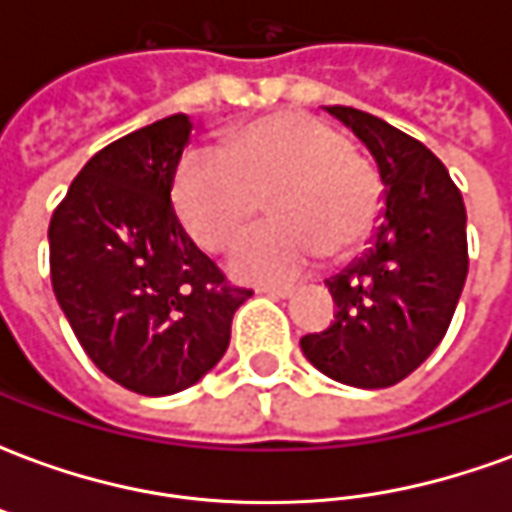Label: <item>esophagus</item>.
I'll return each mask as SVG.
<instances>
[{
    "label": "esophagus",
    "instance_id": "1",
    "mask_svg": "<svg viewBox=\"0 0 512 512\" xmlns=\"http://www.w3.org/2000/svg\"><path fill=\"white\" fill-rule=\"evenodd\" d=\"M257 293H266L271 299H290L293 288L290 285H263V288H257Z\"/></svg>",
    "mask_w": 512,
    "mask_h": 512
}]
</instances>
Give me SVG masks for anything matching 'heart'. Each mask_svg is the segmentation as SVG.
Here are the masks:
<instances>
[{
    "label": "heart",
    "instance_id": "1",
    "mask_svg": "<svg viewBox=\"0 0 512 512\" xmlns=\"http://www.w3.org/2000/svg\"><path fill=\"white\" fill-rule=\"evenodd\" d=\"M268 197L271 222L230 255L241 279L285 282L323 255L345 260L370 241L384 213L378 169L348 136L307 112H274L235 128L224 153L189 150L172 175V205L202 249H227Z\"/></svg>",
    "mask_w": 512,
    "mask_h": 512
}]
</instances>
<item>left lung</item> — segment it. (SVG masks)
Segmentation results:
<instances>
[{
  "instance_id": "8db88e82",
  "label": "left lung",
  "mask_w": 512,
  "mask_h": 512,
  "mask_svg": "<svg viewBox=\"0 0 512 512\" xmlns=\"http://www.w3.org/2000/svg\"><path fill=\"white\" fill-rule=\"evenodd\" d=\"M329 112L376 158L386 213L373 249L326 279L334 321L301 337V351L340 384L384 389L411 376L450 329L469 271L466 208L447 167L419 139L354 106Z\"/></svg>"
}]
</instances>
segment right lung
Listing matches in <instances>:
<instances>
[{"label":"right lung","instance_id":"1","mask_svg":"<svg viewBox=\"0 0 512 512\" xmlns=\"http://www.w3.org/2000/svg\"><path fill=\"white\" fill-rule=\"evenodd\" d=\"M191 120L172 115L98 150L49 224L51 288L95 367L136 395L197 384L252 290L230 285L169 191Z\"/></svg>","mask_w":512,"mask_h":512}]
</instances>
